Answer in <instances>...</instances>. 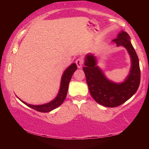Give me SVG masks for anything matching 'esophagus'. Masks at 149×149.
<instances>
[{
	"instance_id": "34e87169",
	"label": "esophagus",
	"mask_w": 149,
	"mask_h": 149,
	"mask_svg": "<svg viewBox=\"0 0 149 149\" xmlns=\"http://www.w3.org/2000/svg\"><path fill=\"white\" fill-rule=\"evenodd\" d=\"M75 63H76L78 68H81L82 67L83 64H84V60H83L81 58H78L76 60Z\"/></svg>"
}]
</instances>
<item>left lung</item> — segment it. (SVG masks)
<instances>
[{"instance_id": "obj_1", "label": "left lung", "mask_w": 149, "mask_h": 149, "mask_svg": "<svg viewBox=\"0 0 149 149\" xmlns=\"http://www.w3.org/2000/svg\"><path fill=\"white\" fill-rule=\"evenodd\" d=\"M112 41L117 47H124L132 59L130 73L124 82L118 84L107 79L99 68L96 65L95 57L91 54L87 55L85 66L83 68L92 97L99 104L110 108L117 107L130 99L137 91L141 81L139 58L130 42V35L122 31Z\"/></svg>"}]
</instances>
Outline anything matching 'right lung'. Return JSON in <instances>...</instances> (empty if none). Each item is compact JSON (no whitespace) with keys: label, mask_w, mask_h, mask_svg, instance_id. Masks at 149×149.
I'll return each instance as SVG.
<instances>
[{"label":"right lung","mask_w":149,"mask_h":149,"mask_svg":"<svg viewBox=\"0 0 149 149\" xmlns=\"http://www.w3.org/2000/svg\"><path fill=\"white\" fill-rule=\"evenodd\" d=\"M76 70V64H75V63H73L71 65H70V66L65 70V72H64V74H63L62 77L61 85H60L58 95H57V97L55 98V99H54L52 101L42 105H32L27 104V103L24 102L23 100H21H21L22 102L24 103L25 104L27 105V107L31 108L33 109L38 111V112H49L50 111L55 109V108L58 107L59 106L62 104L65 99V97H66L68 89L69 83L70 81V79H71L73 74H74Z\"/></svg>","instance_id":"add662e5"}]
</instances>
